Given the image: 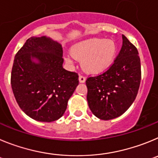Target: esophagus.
<instances>
[{"mask_svg": "<svg viewBox=\"0 0 158 158\" xmlns=\"http://www.w3.org/2000/svg\"><path fill=\"white\" fill-rule=\"evenodd\" d=\"M79 80L80 82H84L86 81V78H85L84 76H82V75H79Z\"/></svg>", "mask_w": 158, "mask_h": 158, "instance_id": "34e87169", "label": "esophagus"}]
</instances>
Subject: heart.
I'll use <instances>...</instances> for the list:
<instances>
[{"instance_id":"1","label":"heart","mask_w":158,"mask_h":158,"mask_svg":"<svg viewBox=\"0 0 158 158\" xmlns=\"http://www.w3.org/2000/svg\"><path fill=\"white\" fill-rule=\"evenodd\" d=\"M116 43L113 40L91 38L77 44L72 48V53L66 56L69 64L76 59L82 60V69L88 73H99L113 64L116 55Z\"/></svg>"}]
</instances>
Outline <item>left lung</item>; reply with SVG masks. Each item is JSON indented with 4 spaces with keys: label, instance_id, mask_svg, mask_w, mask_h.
<instances>
[{
    "label": "left lung",
    "instance_id": "8db88e82",
    "mask_svg": "<svg viewBox=\"0 0 158 158\" xmlns=\"http://www.w3.org/2000/svg\"><path fill=\"white\" fill-rule=\"evenodd\" d=\"M119 54L109 69L88 77V106L94 116L109 120L120 116L135 99L141 82V64L137 48L124 35Z\"/></svg>",
    "mask_w": 158,
    "mask_h": 158
}]
</instances>
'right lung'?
I'll use <instances>...</instances> for the list:
<instances>
[{
	"label": "right lung",
	"instance_id": "add662e5",
	"mask_svg": "<svg viewBox=\"0 0 158 158\" xmlns=\"http://www.w3.org/2000/svg\"><path fill=\"white\" fill-rule=\"evenodd\" d=\"M62 56L61 45L45 36L28 38L15 54L12 91L20 109L34 120L51 122L61 117L79 84L78 74L63 69Z\"/></svg>",
	"mask_w": 158,
	"mask_h": 158
}]
</instances>
